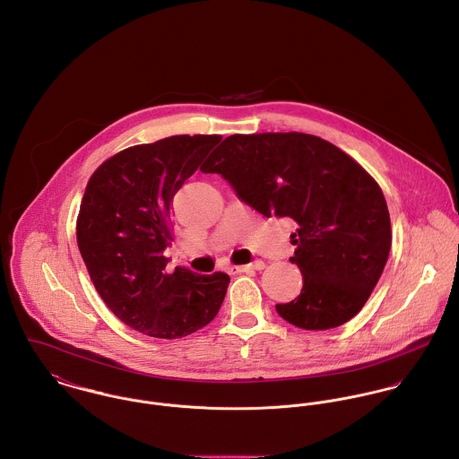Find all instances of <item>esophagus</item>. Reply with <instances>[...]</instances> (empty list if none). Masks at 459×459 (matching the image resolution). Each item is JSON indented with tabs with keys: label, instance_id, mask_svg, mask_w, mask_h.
Wrapping results in <instances>:
<instances>
[{
	"label": "esophagus",
	"instance_id": "34e87169",
	"mask_svg": "<svg viewBox=\"0 0 459 459\" xmlns=\"http://www.w3.org/2000/svg\"><path fill=\"white\" fill-rule=\"evenodd\" d=\"M264 262L262 260H255V262H250V264H247V265H232V267H229V271L232 273V274H238V273H250V271H260V269H264Z\"/></svg>",
	"mask_w": 459,
	"mask_h": 459
}]
</instances>
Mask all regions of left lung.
I'll list each match as a JSON object with an SVG mask.
<instances>
[{
	"instance_id": "left-lung-1",
	"label": "left lung",
	"mask_w": 459,
	"mask_h": 459,
	"mask_svg": "<svg viewBox=\"0 0 459 459\" xmlns=\"http://www.w3.org/2000/svg\"><path fill=\"white\" fill-rule=\"evenodd\" d=\"M220 174L239 201L298 223L292 264L301 294L276 305L296 327L325 331L356 316L391 250V220L375 179L334 144L307 134L230 135L201 167Z\"/></svg>"
}]
</instances>
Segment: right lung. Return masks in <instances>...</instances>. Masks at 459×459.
<instances>
[{
	"label": "right lung",
	"mask_w": 459,
	"mask_h": 459,
	"mask_svg": "<svg viewBox=\"0 0 459 459\" xmlns=\"http://www.w3.org/2000/svg\"><path fill=\"white\" fill-rule=\"evenodd\" d=\"M220 135H174L114 154L93 172L77 218V245L97 292L132 329L188 336L218 313L229 274L167 273L170 204Z\"/></svg>",
	"instance_id": "obj_1"
}]
</instances>
